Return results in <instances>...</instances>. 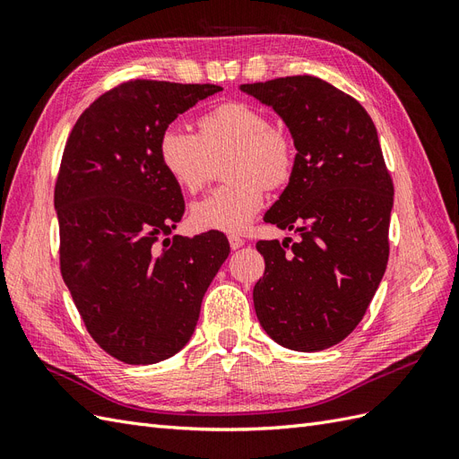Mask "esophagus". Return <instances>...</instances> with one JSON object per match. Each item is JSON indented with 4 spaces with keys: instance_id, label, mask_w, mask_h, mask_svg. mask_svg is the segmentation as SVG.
Listing matches in <instances>:
<instances>
[{
    "instance_id": "esophagus-1",
    "label": "esophagus",
    "mask_w": 459,
    "mask_h": 459,
    "mask_svg": "<svg viewBox=\"0 0 459 459\" xmlns=\"http://www.w3.org/2000/svg\"><path fill=\"white\" fill-rule=\"evenodd\" d=\"M228 241H230V247L233 248V251H235V248H241L245 245V239L239 238V235H235V233L228 235Z\"/></svg>"
}]
</instances>
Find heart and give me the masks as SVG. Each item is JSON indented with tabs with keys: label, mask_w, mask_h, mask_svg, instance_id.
I'll return each mask as SVG.
<instances>
[{
	"label": "heart",
	"mask_w": 459,
	"mask_h": 459,
	"mask_svg": "<svg viewBox=\"0 0 459 459\" xmlns=\"http://www.w3.org/2000/svg\"><path fill=\"white\" fill-rule=\"evenodd\" d=\"M230 158V184L191 206L199 230L243 231L266 201V187L280 189L293 178L297 149L289 134L272 126L262 108L241 101L221 103L197 118V135L179 126L159 137L162 170L187 195L212 182L218 164Z\"/></svg>",
	"instance_id": "heart-1"
}]
</instances>
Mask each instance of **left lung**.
Here are the masks:
<instances>
[{
	"mask_svg": "<svg viewBox=\"0 0 459 459\" xmlns=\"http://www.w3.org/2000/svg\"><path fill=\"white\" fill-rule=\"evenodd\" d=\"M241 90L273 107L297 147L293 178L264 220L300 239L256 243L266 262L253 290L258 322L285 349L324 351L362 322L383 280L393 178L371 117L349 93L308 74Z\"/></svg>",
	"mask_w": 459,
	"mask_h": 459,
	"instance_id": "obj_1",
	"label": "left lung"
}]
</instances>
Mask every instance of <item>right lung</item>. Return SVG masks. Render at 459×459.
Returning a JSON list of instances; mask_svg holds the SVG:
<instances>
[{
    "mask_svg": "<svg viewBox=\"0 0 459 459\" xmlns=\"http://www.w3.org/2000/svg\"><path fill=\"white\" fill-rule=\"evenodd\" d=\"M220 90L122 82L66 140L55 182L61 273L91 339L120 362L155 364L184 349L230 255L220 231L169 238L186 203L159 160L162 130Z\"/></svg>",
    "mask_w": 459,
    "mask_h": 459,
    "instance_id": "add662e5",
    "label": "right lung"
}]
</instances>
